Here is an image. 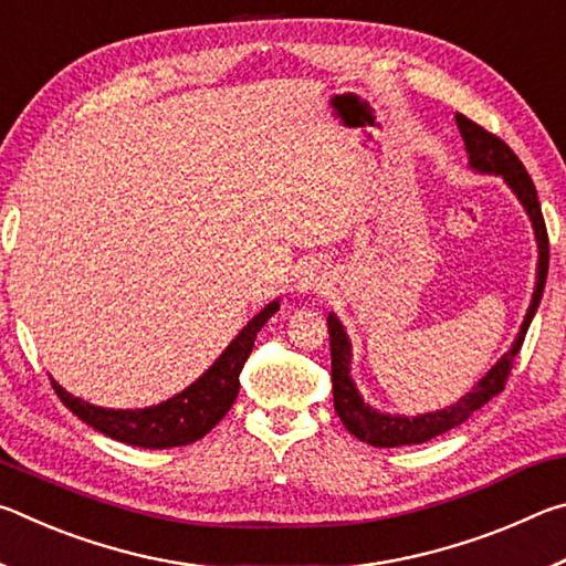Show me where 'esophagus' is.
<instances>
[{
  "instance_id": "obj_1",
  "label": "esophagus",
  "mask_w": 566,
  "mask_h": 566,
  "mask_svg": "<svg viewBox=\"0 0 566 566\" xmlns=\"http://www.w3.org/2000/svg\"><path fill=\"white\" fill-rule=\"evenodd\" d=\"M300 290L302 292H324L327 290V272H324V266L319 262H310L302 266L300 272Z\"/></svg>"
}]
</instances>
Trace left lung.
Masks as SVG:
<instances>
[{
    "label": "left lung",
    "mask_w": 566,
    "mask_h": 566,
    "mask_svg": "<svg viewBox=\"0 0 566 566\" xmlns=\"http://www.w3.org/2000/svg\"><path fill=\"white\" fill-rule=\"evenodd\" d=\"M457 124L459 132H462L464 145L469 151V159H472V167L479 171H490V175H502L506 185L514 189V195L520 197V202L524 205L526 214H530L532 224H534V234H536V244H539V264H536V290L532 296L530 312H526L522 332L516 342L512 344V349L504 354V357L494 364L479 385L469 391L467 397L457 401L454 407L442 409V411H432V415H421V417H389V415H379V411L371 409L369 405H364V399L359 397L357 387L349 377V339L344 334L339 319L329 314L327 317V329H329V352H332V391H334V409L342 419V424L349 429V432L359 439V442H367L371 447H401V444H421L429 442L439 434L449 432L467 421L474 415L476 409H482L486 401H490L494 395L504 391L506 379H510V371L514 367V357L520 354L526 329L534 319L536 306H539L544 284H547V272H549V234H547V224H544L542 217V207H539V197H536L534 181L530 177V171L524 169L522 159L514 155L512 147L506 145L504 139L496 137L490 129H484L482 124L472 122L464 114H457Z\"/></svg>",
    "instance_id": "obj_1"
}]
</instances>
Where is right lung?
Returning a JSON list of instances; mask_svg holds the SVG:
<instances>
[{
    "label": "right lung",
    "instance_id": "add662e5",
    "mask_svg": "<svg viewBox=\"0 0 566 566\" xmlns=\"http://www.w3.org/2000/svg\"><path fill=\"white\" fill-rule=\"evenodd\" d=\"M280 310V304L272 302L270 306L256 314V317L239 332V337L229 344L222 357L209 367L195 385L187 387L181 395L161 401L149 409H102L90 401H82L64 391L52 379L56 397L64 401V407L74 411L82 421L97 432L107 434L117 442L142 447V449H167L181 447L202 439L207 432L224 419L232 409L239 395V375H242L249 352L254 347L256 332H260L266 319Z\"/></svg>",
    "mask_w": 566,
    "mask_h": 566
}]
</instances>
